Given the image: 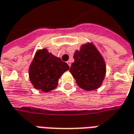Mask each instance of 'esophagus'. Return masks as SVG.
Returning a JSON list of instances; mask_svg holds the SVG:
<instances>
[{
  "label": "esophagus",
  "mask_w": 134,
  "mask_h": 134,
  "mask_svg": "<svg viewBox=\"0 0 134 134\" xmlns=\"http://www.w3.org/2000/svg\"><path fill=\"white\" fill-rule=\"evenodd\" d=\"M67 63V64L69 65V67H70V66H71V62H70V61H68Z\"/></svg>",
  "instance_id": "obj_1"
}]
</instances>
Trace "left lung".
<instances>
[{"mask_svg":"<svg viewBox=\"0 0 134 134\" xmlns=\"http://www.w3.org/2000/svg\"><path fill=\"white\" fill-rule=\"evenodd\" d=\"M73 58L70 72L79 87L88 91L99 88L104 80L106 66L93 44L82 45L79 51H76Z\"/></svg>","mask_w":134,"mask_h":134,"instance_id":"1","label":"left lung"}]
</instances>
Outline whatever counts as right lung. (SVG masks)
Masks as SVG:
<instances>
[{"mask_svg": "<svg viewBox=\"0 0 134 134\" xmlns=\"http://www.w3.org/2000/svg\"><path fill=\"white\" fill-rule=\"evenodd\" d=\"M69 68L67 63L44 49L36 53L30 65V79L35 89L49 92L57 87L59 78Z\"/></svg>", "mask_w": 134, "mask_h": 134, "instance_id": "obj_1", "label": "right lung"}]
</instances>
